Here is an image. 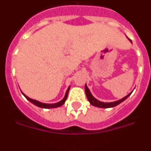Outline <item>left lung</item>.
<instances>
[{
  "label": "left lung",
  "mask_w": 151,
  "mask_h": 151,
  "mask_svg": "<svg viewBox=\"0 0 151 151\" xmlns=\"http://www.w3.org/2000/svg\"><path fill=\"white\" fill-rule=\"evenodd\" d=\"M129 40L130 41L131 43H132V41H131L130 39H129ZM85 94H86V97H87L88 100V101L90 102L91 104L93 105V106H97V107H101V108H110V107H113V106H117V105L119 104L120 103H122V101H125V99H127L128 97L131 95V94L132 93V91L130 92V93H129L127 96H125V97H124L123 98H122V99H120V100H119V101L107 103V102H101V101H98V100L96 99L95 97H93V95H92L91 93L90 90L88 89V86L86 84H85Z\"/></svg>",
  "instance_id": "obj_1"
}]
</instances>
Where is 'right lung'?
Here are the masks:
<instances>
[{
  "label": "right lung",
  "mask_w": 151,
  "mask_h": 151,
  "mask_svg": "<svg viewBox=\"0 0 151 151\" xmlns=\"http://www.w3.org/2000/svg\"><path fill=\"white\" fill-rule=\"evenodd\" d=\"M69 88H70V86H69V88H67V91H66V94H65V96H64L63 99L61 100V101H59V102L55 103V104H45V103H41V102H40V101H35V100L31 99V98H29V97H27V96H26V94H24L23 92H22V91H21V92H22V94H23L24 97H26V98L28 100V101H30L31 103H32L33 104H35V106H38V107H41V108H45V109H49V108L59 107V106H62V105H63L64 104H65V101H66V98H67L68 93H69Z\"/></svg>",
  "instance_id": "right-lung-1"
}]
</instances>
